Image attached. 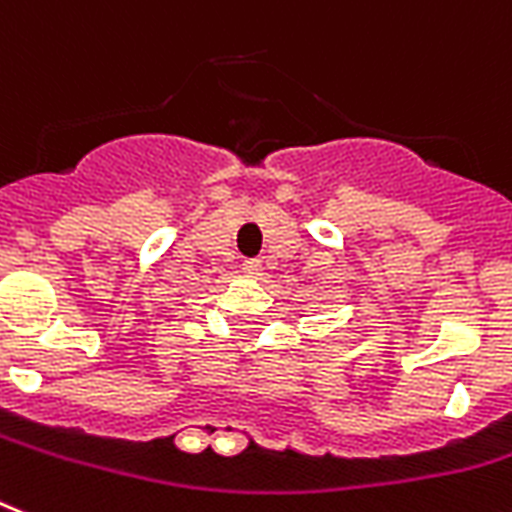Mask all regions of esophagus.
I'll return each mask as SVG.
<instances>
[{"instance_id": "1", "label": "esophagus", "mask_w": 512, "mask_h": 512, "mask_svg": "<svg viewBox=\"0 0 512 512\" xmlns=\"http://www.w3.org/2000/svg\"><path fill=\"white\" fill-rule=\"evenodd\" d=\"M244 276L247 278L263 276V265H260V260H247V263H244Z\"/></svg>"}]
</instances>
